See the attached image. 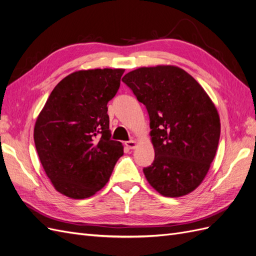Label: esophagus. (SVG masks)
<instances>
[{"instance_id":"esophagus-1","label":"esophagus","mask_w":256,"mask_h":256,"mask_svg":"<svg viewBox=\"0 0 256 256\" xmlns=\"http://www.w3.org/2000/svg\"><path fill=\"white\" fill-rule=\"evenodd\" d=\"M126 146L128 149H135L137 146V142H135V140H128V142H126Z\"/></svg>"}]
</instances>
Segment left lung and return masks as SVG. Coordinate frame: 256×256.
<instances>
[{
	"label": "left lung",
	"mask_w": 256,
	"mask_h": 256,
	"mask_svg": "<svg viewBox=\"0 0 256 256\" xmlns=\"http://www.w3.org/2000/svg\"><path fill=\"white\" fill-rule=\"evenodd\" d=\"M149 114L155 158L144 168L164 196H185L208 174L220 138L215 105L198 82L176 66L142 67L122 78Z\"/></svg>",
	"instance_id": "8db88e82"
}]
</instances>
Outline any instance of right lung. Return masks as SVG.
Wrapping results in <instances>:
<instances>
[{"label": "right lung", "mask_w": 256, "mask_h": 256, "mask_svg": "<svg viewBox=\"0 0 256 256\" xmlns=\"http://www.w3.org/2000/svg\"><path fill=\"white\" fill-rule=\"evenodd\" d=\"M124 69L80 70L55 86L40 112L34 140L41 164L58 192L86 199L108 182L123 155L110 139L107 103Z\"/></svg>", "instance_id": "right-lung-1"}]
</instances>
